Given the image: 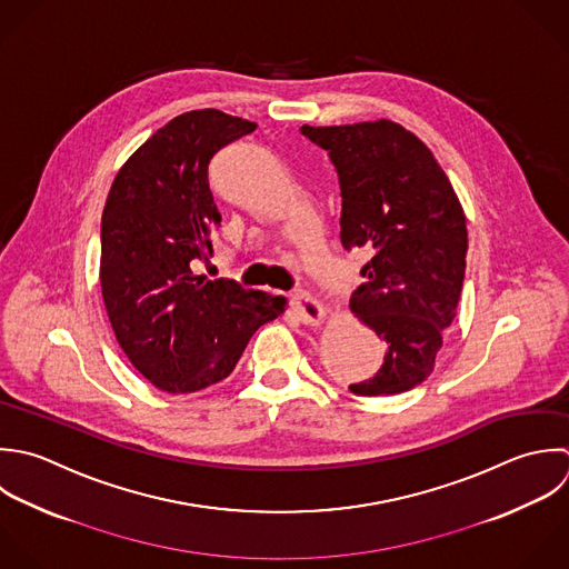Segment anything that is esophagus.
Returning <instances> with one entry per match:
<instances>
[{
    "instance_id": "esophagus-1",
    "label": "esophagus",
    "mask_w": 569,
    "mask_h": 569,
    "mask_svg": "<svg viewBox=\"0 0 569 569\" xmlns=\"http://www.w3.org/2000/svg\"><path fill=\"white\" fill-rule=\"evenodd\" d=\"M290 301H292V306H295V312H297V317L306 323V326H319L321 323V319H323V306L317 301V299H312L310 295H306V292H292L290 295Z\"/></svg>"
}]
</instances>
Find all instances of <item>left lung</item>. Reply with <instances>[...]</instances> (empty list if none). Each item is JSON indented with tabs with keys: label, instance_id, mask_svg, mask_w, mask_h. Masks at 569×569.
I'll use <instances>...</instances> for the list:
<instances>
[{
	"label": "left lung",
	"instance_id": "8db88e82",
	"mask_svg": "<svg viewBox=\"0 0 569 569\" xmlns=\"http://www.w3.org/2000/svg\"><path fill=\"white\" fill-rule=\"evenodd\" d=\"M339 174L341 243L363 250L352 312L386 343L379 372L352 383L359 397L417 388L435 368L457 317L468 228L459 197L430 148L403 126H301Z\"/></svg>",
	"mask_w": 569,
	"mask_h": 569
}]
</instances>
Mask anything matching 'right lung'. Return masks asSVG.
<instances>
[{"instance_id": "1", "label": "right lung", "mask_w": 569, "mask_h": 569, "mask_svg": "<svg viewBox=\"0 0 569 569\" xmlns=\"http://www.w3.org/2000/svg\"><path fill=\"white\" fill-rule=\"evenodd\" d=\"M257 123L214 108L159 128L117 172L101 214V295L130 363L159 390L186 395L226 379L283 297L194 274L221 223L210 159Z\"/></svg>"}]
</instances>
